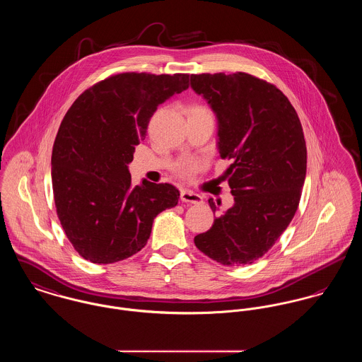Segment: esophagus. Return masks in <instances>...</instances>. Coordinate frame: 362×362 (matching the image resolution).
Segmentation results:
<instances>
[{
    "mask_svg": "<svg viewBox=\"0 0 362 362\" xmlns=\"http://www.w3.org/2000/svg\"><path fill=\"white\" fill-rule=\"evenodd\" d=\"M181 200L184 203H191V204L203 203V197H200L199 194H195L194 191H189V189H182L181 191Z\"/></svg>",
    "mask_w": 362,
    "mask_h": 362,
    "instance_id": "34e87169",
    "label": "esophagus"
}]
</instances>
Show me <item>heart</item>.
Wrapping results in <instances>:
<instances>
[{"mask_svg":"<svg viewBox=\"0 0 362 362\" xmlns=\"http://www.w3.org/2000/svg\"><path fill=\"white\" fill-rule=\"evenodd\" d=\"M197 113H210L204 106H200V105H194L188 109V115H197ZM202 162L200 160H184L181 162L180 165H177V170L184 174V175H188V174H192L197 171L200 167H202Z\"/></svg>","mask_w":362,"mask_h":362,"instance_id":"heart-1","label":"heart"}]
</instances>
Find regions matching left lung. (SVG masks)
<instances>
[{
    "label": "left lung",
    "mask_w": 362,
    "mask_h": 362,
    "mask_svg": "<svg viewBox=\"0 0 362 362\" xmlns=\"http://www.w3.org/2000/svg\"><path fill=\"white\" fill-rule=\"evenodd\" d=\"M191 87L218 120V153L233 206L195 236L207 257L223 265L255 263L291 224L301 197L307 148L296 110L274 84L252 74H192ZM213 213L218 211L209 199Z\"/></svg>",
    "instance_id": "8db88e82"
}]
</instances>
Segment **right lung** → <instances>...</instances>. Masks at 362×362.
Returning a JSON list of instances; mask_svg holds the SVG:
<instances>
[{
    "mask_svg": "<svg viewBox=\"0 0 362 362\" xmlns=\"http://www.w3.org/2000/svg\"><path fill=\"white\" fill-rule=\"evenodd\" d=\"M188 87L189 74L120 73L67 110L52 148V189L62 228L83 259L132 257L146 245L155 217L177 206L171 184L132 187L129 163L158 106Z\"/></svg>",
    "mask_w": 362,
    "mask_h": 362,
    "instance_id": "obj_1",
    "label": "right lung"
}]
</instances>
